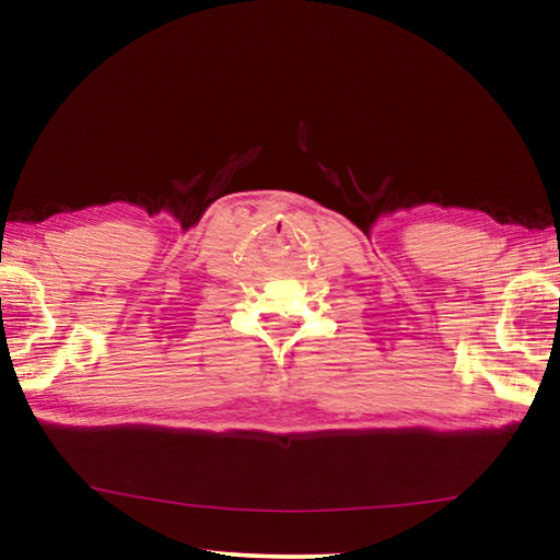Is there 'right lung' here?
<instances>
[{"label": "right lung", "mask_w": 560, "mask_h": 560, "mask_svg": "<svg viewBox=\"0 0 560 560\" xmlns=\"http://www.w3.org/2000/svg\"><path fill=\"white\" fill-rule=\"evenodd\" d=\"M0 261H2V257H0Z\"/></svg>", "instance_id": "add662e5"}]
</instances>
